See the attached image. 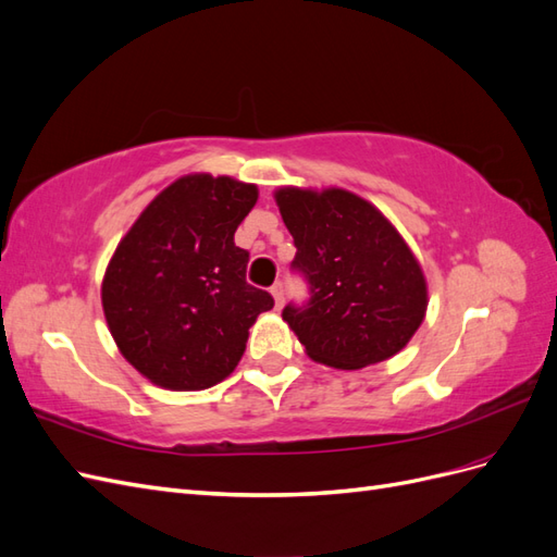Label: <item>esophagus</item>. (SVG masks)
<instances>
[{
	"mask_svg": "<svg viewBox=\"0 0 557 557\" xmlns=\"http://www.w3.org/2000/svg\"><path fill=\"white\" fill-rule=\"evenodd\" d=\"M272 297H274V301H276V307L283 305V297H285L283 283H274V285H272Z\"/></svg>",
	"mask_w": 557,
	"mask_h": 557,
	"instance_id": "obj_1",
	"label": "esophagus"
}]
</instances>
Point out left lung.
<instances>
[{"label":"left lung","instance_id":"8db88e82","mask_svg":"<svg viewBox=\"0 0 557 557\" xmlns=\"http://www.w3.org/2000/svg\"><path fill=\"white\" fill-rule=\"evenodd\" d=\"M281 218L295 239L293 267L309 281L307 307L283 320L307 356L334 369L393 358L428 311V281L387 218L344 188H278Z\"/></svg>","mask_w":557,"mask_h":557}]
</instances>
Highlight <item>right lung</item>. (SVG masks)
Instances as JSON below:
<instances>
[{
	"label": "right lung",
	"instance_id": "1",
	"mask_svg": "<svg viewBox=\"0 0 557 557\" xmlns=\"http://www.w3.org/2000/svg\"><path fill=\"white\" fill-rule=\"evenodd\" d=\"M258 185L188 174L150 201L117 244L102 281L113 342L166 391H205L239 364L248 330L274 307L246 283L248 250L234 232Z\"/></svg>",
	"mask_w": 557,
	"mask_h": 557
}]
</instances>
